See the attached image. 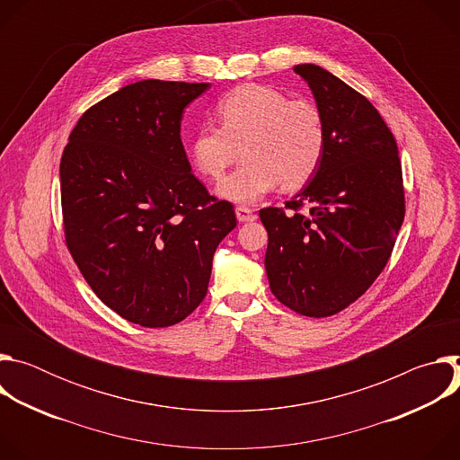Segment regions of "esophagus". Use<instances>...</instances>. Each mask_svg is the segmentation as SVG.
<instances>
[{
  "label": "esophagus",
  "mask_w": 460,
  "mask_h": 460,
  "mask_svg": "<svg viewBox=\"0 0 460 460\" xmlns=\"http://www.w3.org/2000/svg\"><path fill=\"white\" fill-rule=\"evenodd\" d=\"M234 213H236V218H238L240 224H243V222H252V220L256 218L254 213H252V209H249V208H245V206H238V208L234 209Z\"/></svg>",
  "instance_id": "esophagus-1"
}]
</instances>
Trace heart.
Here are the masks:
<instances>
[{"label":"heart","instance_id":"1","mask_svg":"<svg viewBox=\"0 0 460 460\" xmlns=\"http://www.w3.org/2000/svg\"><path fill=\"white\" fill-rule=\"evenodd\" d=\"M217 125H202L192 135L187 155L200 174L218 180L236 162L217 192L236 204H254L279 183L293 192L318 172L327 151V123L309 100H291L282 91L243 84L217 103Z\"/></svg>","mask_w":460,"mask_h":460}]
</instances>
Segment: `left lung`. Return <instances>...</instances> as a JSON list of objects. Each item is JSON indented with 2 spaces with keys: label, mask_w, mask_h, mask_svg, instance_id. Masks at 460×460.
Instances as JSON below:
<instances>
[{
  "label": "left lung",
  "mask_w": 460,
  "mask_h": 460,
  "mask_svg": "<svg viewBox=\"0 0 460 460\" xmlns=\"http://www.w3.org/2000/svg\"><path fill=\"white\" fill-rule=\"evenodd\" d=\"M293 71L323 112L327 151L286 211L260 209L270 240L264 264L284 305L322 318L353 304L385 268L404 222L402 165L367 98L318 65Z\"/></svg>",
  "instance_id": "left-lung-1"
}]
</instances>
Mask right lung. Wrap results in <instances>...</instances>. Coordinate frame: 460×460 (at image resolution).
<instances>
[{
	"label": "right lung",
	"instance_id": "1",
	"mask_svg": "<svg viewBox=\"0 0 460 460\" xmlns=\"http://www.w3.org/2000/svg\"><path fill=\"white\" fill-rule=\"evenodd\" d=\"M209 84L144 80L78 119L59 164L65 242L96 296L144 327L181 322L206 298L233 204L190 172L180 123Z\"/></svg>",
	"mask_w": 460,
	"mask_h": 460
}]
</instances>
